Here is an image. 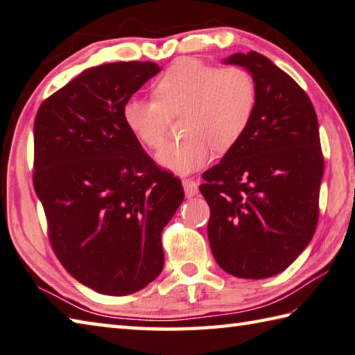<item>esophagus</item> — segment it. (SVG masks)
Wrapping results in <instances>:
<instances>
[{"instance_id": "1", "label": "esophagus", "mask_w": 355, "mask_h": 355, "mask_svg": "<svg viewBox=\"0 0 355 355\" xmlns=\"http://www.w3.org/2000/svg\"><path fill=\"white\" fill-rule=\"evenodd\" d=\"M183 188H184L186 196L194 197L198 192V183L196 182L194 178H184L183 180Z\"/></svg>"}]
</instances>
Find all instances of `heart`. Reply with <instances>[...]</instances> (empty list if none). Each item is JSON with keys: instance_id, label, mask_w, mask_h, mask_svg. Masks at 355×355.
I'll use <instances>...</instances> for the list:
<instances>
[{"instance_id": "1", "label": "heart", "mask_w": 355, "mask_h": 355, "mask_svg": "<svg viewBox=\"0 0 355 355\" xmlns=\"http://www.w3.org/2000/svg\"><path fill=\"white\" fill-rule=\"evenodd\" d=\"M152 99L132 98L122 118L141 144L158 150L166 143L171 118L184 113V139L158 153L161 166L180 173L203 167L212 149L228 152L251 124L257 102L256 82L241 67L217 68L197 59H180L153 85Z\"/></svg>"}]
</instances>
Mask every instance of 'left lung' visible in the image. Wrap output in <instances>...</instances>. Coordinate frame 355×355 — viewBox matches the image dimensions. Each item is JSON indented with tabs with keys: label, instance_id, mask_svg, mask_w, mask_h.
Instances as JSON below:
<instances>
[{
	"label": "left lung",
	"instance_id": "obj_1",
	"mask_svg": "<svg viewBox=\"0 0 355 355\" xmlns=\"http://www.w3.org/2000/svg\"><path fill=\"white\" fill-rule=\"evenodd\" d=\"M225 63L247 68L257 102L242 139L203 173L208 239L216 262L243 279L270 278L312 241L324 158L311 99L267 57L250 51Z\"/></svg>",
	"mask_w": 355,
	"mask_h": 355
}]
</instances>
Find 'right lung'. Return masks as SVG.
<instances>
[{
    "instance_id": "right-lung-1",
    "label": "right lung",
    "mask_w": 355,
    "mask_h": 355,
    "mask_svg": "<svg viewBox=\"0 0 355 355\" xmlns=\"http://www.w3.org/2000/svg\"><path fill=\"white\" fill-rule=\"evenodd\" d=\"M153 62L85 69L43 101L34 122V189L57 259L102 295L138 292L164 266L161 233L184 198L128 130L122 110Z\"/></svg>"
}]
</instances>
